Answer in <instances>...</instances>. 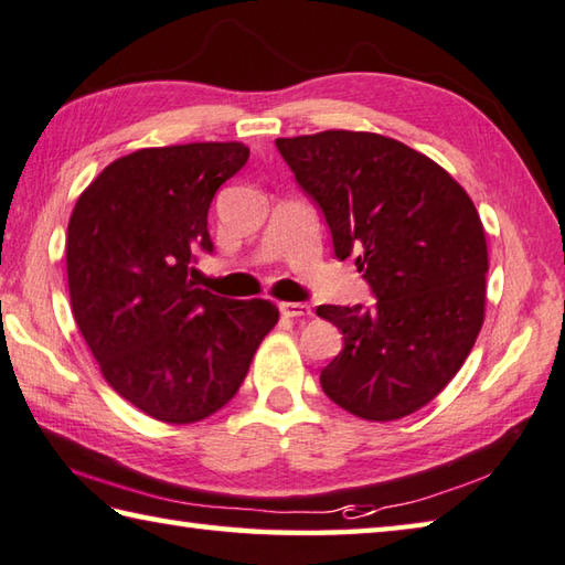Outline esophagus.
I'll return each mask as SVG.
<instances>
[{"label":"esophagus","mask_w":565,"mask_h":565,"mask_svg":"<svg viewBox=\"0 0 565 565\" xmlns=\"http://www.w3.org/2000/svg\"><path fill=\"white\" fill-rule=\"evenodd\" d=\"M280 312H282L285 317H292V319H297V317H310V315H312L310 305H305V302H280Z\"/></svg>","instance_id":"34e87169"}]
</instances>
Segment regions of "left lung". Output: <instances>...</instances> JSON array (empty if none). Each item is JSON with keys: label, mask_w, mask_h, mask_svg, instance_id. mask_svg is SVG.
I'll list each match as a JSON object with an SVG mask.
<instances>
[{"label": "left lung", "mask_w": 565, "mask_h": 565, "mask_svg": "<svg viewBox=\"0 0 565 565\" xmlns=\"http://www.w3.org/2000/svg\"><path fill=\"white\" fill-rule=\"evenodd\" d=\"M275 145L324 214L334 255H354L376 297L374 307H317L344 334L322 391L364 420L415 413L460 371L484 322L489 260L472 199L383 135L327 130Z\"/></svg>", "instance_id": "left-lung-1"}]
</instances>
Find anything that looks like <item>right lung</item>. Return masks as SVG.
Instances as JSON below:
<instances>
[{
	"mask_svg": "<svg viewBox=\"0 0 565 565\" xmlns=\"http://www.w3.org/2000/svg\"><path fill=\"white\" fill-rule=\"evenodd\" d=\"M248 154L241 142L137 150L105 167L71 214L73 317L105 381L157 420L196 423L226 406L278 322L268 300L189 280L196 253H214L211 201Z\"/></svg>",
	"mask_w": 565,
	"mask_h": 565,
	"instance_id": "add662e5",
	"label": "right lung"
}]
</instances>
